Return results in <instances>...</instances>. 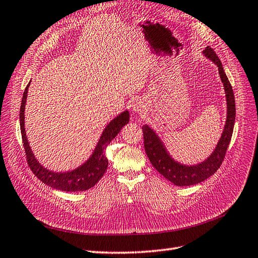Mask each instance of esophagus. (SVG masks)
I'll return each mask as SVG.
<instances>
[{
	"label": "esophagus",
	"mask_w": 258,
	"mask_h": 258,
	"mask_svg": "<svg viewBox=\"0 0 258 258\" xmlns=\"http://www.w3.org/2000/svg\"><path fill=\"white\" fill-rule=\"evenodd\" d=\"M144 109H145V105L143 104V102H141V101L134 102V104H133V111L137 112V113H140V112L144 111Z\"/></svg>",
	"instance_id": "obj_1"
}]
</instances>
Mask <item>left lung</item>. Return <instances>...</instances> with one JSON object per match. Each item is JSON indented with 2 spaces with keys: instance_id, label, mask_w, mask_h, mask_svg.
<instances>
[{
  "instance_id": "left-lung-1",
  "label": "left lung",
  "mask_w": 258,
  "mask_h": 258,
  "mask_svg": "<svg viewBox=\"0 0 258 258\" xmlns=\"http://www.w3.org/2000/svg\"><path fill=\"white\" fill-rule=\"evenodd\" d=\"M203 53L218 66L227 98L226 125H224L221 137L214 153L201 163L194 164V166H184V164L175 161L169 155L163 143L159 136L155 133L154 130H151L148 125L143 126L144 147L151 164L158 172L176 186L194 185V184L201 183L213 175L221 166L233 133L235 121V100L232 86H231L226 73L223 71L222 64L219 57L217 56L216 52L210 47H207L203 51Z\"/></svg>"
}]
</instances>
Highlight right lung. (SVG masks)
Here are the masks:
<instances>
[{"label": "right lung", "instance_id": "obj_1", "mask_svg": "<svg viewBox=\"0 0 258 258\" xmlns=\"http://www.w3.org/2000/svg\"><path fill=\"white\" fill-rule=\"evenodd\" d=\"M30 83L26 87L23 100L21 105V112H19V121H21V132L23 138V146L26 153V158L30 170L32 171L39 180L42 181L47 185L64 190V192H79V190L89 189L103 176L105 170L108 168V159L105 157L104 150L107 148L110 142L120 133V131L125 124L128 123L130 113L128 111H124L121 114L114 117L104 128L102 135L99 140L94 153L89 159L82 166H79L75 170L68 171V172H53L48 169L43 168L32 154L31 148L27 141L25 132V105L26 99H27V92Z\"/></svg>", "mask_w": 258, "mask_h": 258}]
</instances>
